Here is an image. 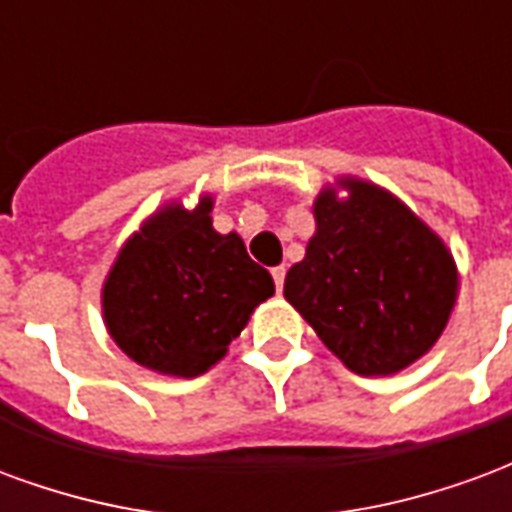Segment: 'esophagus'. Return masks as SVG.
<instances>
[{
    "label": "esophagus",
    "instance_id": "obj_1",
    "mask_svg": "<svg viewBox=\"0 0 512 512\" xmlns=\"http://www.w3.org/2000/svg\"><path fill=\"white\" fill-rule=\"evenodd\" d=\"M283 278H286V267H275V270H272V281H275V289H278V292L283 289Z\"/></svg>",
    "mask_w": 512,
    "mask_h": 512
}]
</instances>
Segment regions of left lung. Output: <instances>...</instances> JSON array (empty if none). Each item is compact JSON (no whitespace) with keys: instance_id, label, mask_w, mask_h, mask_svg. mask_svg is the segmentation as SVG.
Masks as SVG:
<instances>
[{"instance_id":"1","label":"left lung","mask_w":512,"mask_h":512,"mask_svg":"<svg viewBox=\"0 0 512 512\" xmlns=\"http://www.w3.org/2000/svg\"><path fill=\"white\" fill-rule=\"evenodd\" d=\"M313 201L316 234L286 272L283 297L349 371L387 376L420 360L458 292L447 245L393 193L338 179Z\"/></svg>"}]
</instances>
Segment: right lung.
Listing matches in <instances>:
<instances>
[{
	"instance_id": "1",
	"label": "right lung",
	"mask_w": 512,
	"mask_h": 512,
	"mask_svg": "<svg viewBox=\"0 0 512 512\" xmlns=\"http://www.w3.org/2000/svg\"><path fill=\"white\" fill-rule=\"evenodd\" d=\"M212 196L166 204L119 251L103 283V319L130 360L166 376H199L226 354L272 275L231 231L212 229Z\"/></svg>"
}]
</instances>
